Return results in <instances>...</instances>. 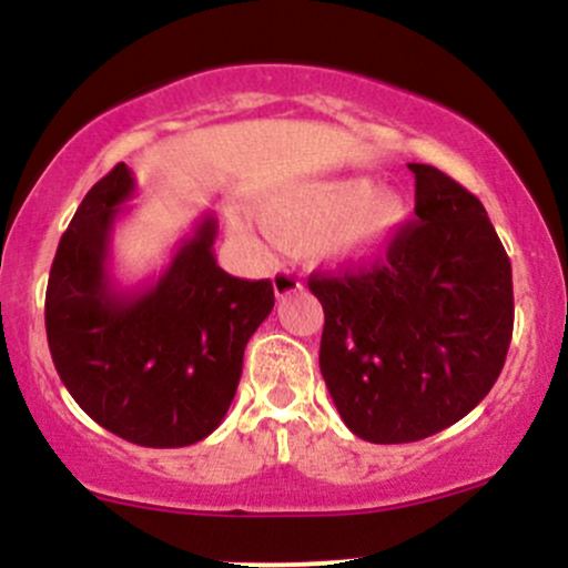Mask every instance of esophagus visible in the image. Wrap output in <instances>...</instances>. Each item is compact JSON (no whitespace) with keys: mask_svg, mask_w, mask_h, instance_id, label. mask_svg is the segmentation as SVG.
<instances>
[{"mask_svg":"<svg viewBox=\"0 0 568 568\" xmlns=\"http://www.w3.org/2000/svg\"><path fill=\"white\" fill-rule=\"evenodd\" d=\"M272 285H274V294H277L280 300H285V296H291V294H294V291L302 288L300 277H296V274L291 272V268H285V266L274 268Z\"/></svg>","mask_w":568,"mask_h":568,"instance_id":"obj_1","label":"esophagus"}]
</instances>
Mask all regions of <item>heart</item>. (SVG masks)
Here are the masks:
<instances>
[{
	"instance_id": "obj_1",
	"label": "heart",
	"mask_w": 568,
	"mask_h": 568,
	"mask_svg": "<svg viewBox=\"0 0 568 568\" xmlns=\"http://www.w3.org/2000/svg\"><path fill=\"white\" fill-rule=\"evenodd\" d=\"M264 225L283 242L310 239V253L329 264H359L378 255L403 229L408 209L392 187H373L367 179L339 176L304 182L258 201ZM247 234L242 220H231Z\"/></svg>"
}]
</instances>
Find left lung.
Returning a JSON list of instances; mask_svg holds the SVG:
<instances>
[{
	"label": "left lung",
	"instance_id": "left-lung-1",
	"mask_svg": "<svg viewBox=\"0 0 568 568\" xmlns=\"http://www.w3.org/2000/svg\"><path fill=\"white\" fill-rule=\"evenodd\" d=\"M408 169L416 220L386 253L307 280L324 307L321 375L345 427L369 444H410L470 414L515 326L509 255L481 201L433 165Z\"/></svg>",
	"mask_w": 568,
	"mask_h": 568
}]
</instances>
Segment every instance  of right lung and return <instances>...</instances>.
Segmentation results:
<instances>
[{
    "mask_svg": "<svg viewBox=\"0 0 568 568\" xmlns=\"http://www.w3.org/2000/svg\"><path fill=\"white\" fill-rule=\"evenodd\" d=\"M133 193V171L113 165L59 239L45 291L48 348L62 384L100 427L130 444L176 449L220 427L274 288L217 266L212 214L158 280L119 288L109 244Z\"/></svg>",
    "mask_w": 568,
    "mask_h": 568,
    "instance_id": "right-lung-1",
    "label": "right lung"
}]
</instances>
